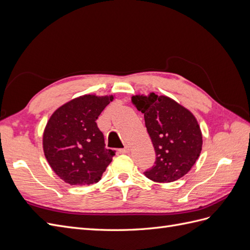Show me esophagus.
Masks as SVG:
<instances>
[{
	"label": "esophagus",
	"instance_id": "34e87169",
	"mask_svg": "<svg viewBox=\"0 0 250 250\" xmlns=\"http://www.w3.org/2000/svg\"><path fill=\"white\" fill-rule=\"evenodd\" d=\"M129 151H130L129 147L126 146V147L122 148V149H120V150H119V152H120V153H122V154H126V153H129Z\"/></svg>",
	"mask_w": 250,
	"mask_h": 250
}]
</instances>
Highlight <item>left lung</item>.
<instances>
[{"label": "left lung", "instance_id": "obj_1", "mask_svg": "<svg viewBox=\"0 0 250 250\" xmlns=\"http://www.w3.org/2000/svg\"><path fill=\"white\" fill-rule=\"evenodd\" d=\"M131 102L144 113L156 153L155 165L144 172L155 183H172L192 169L201 153L202 132L193 113L172 98L154 93L134 95Z\"/></svg>", "mask_w": 250, "mask_h": 250}]
</instances>
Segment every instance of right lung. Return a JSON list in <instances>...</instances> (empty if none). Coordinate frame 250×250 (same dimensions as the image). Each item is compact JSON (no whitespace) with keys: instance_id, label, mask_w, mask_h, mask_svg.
I'll use <instances>...</instances> for the list:
<instances>
[{"instance_id":"obj_1","label":"right lung","mask_w":250,"mask_h":250,"mask_svg":"<svg viewBox=\"0 0 250 250\" xmlns=\"http://www.w3.org/2000/svg\"><path fill=\"white\" fill-rule=\"evenodd\" d=\"M113 99V95H83L52 113L42 134L43 153L64 183L96 184L111 163L115 152L105 148L96 120Z\"/></svg>"}]
</instances>
